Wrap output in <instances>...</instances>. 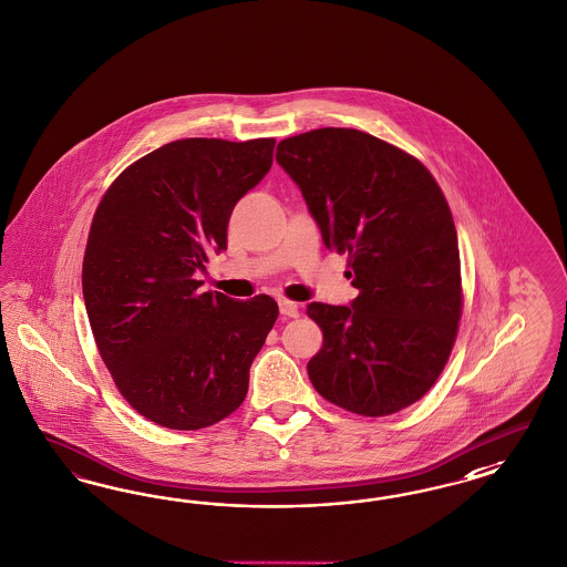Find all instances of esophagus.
I'll return each mask as SVG.
<instances>
[{
	"mask_svg": "<svg viewBox=\"0 0 567 567\" xmlns=\"http://www.w3.org/2000/svg\"><path fill=\"white\" fill-rule=\"evenodd\" d=\"M279 312L284 317H298V305L292 302V300H288V298H281L279 300Z\"/></svg>",
	"mask_w": 567,
	"mask_h": 567,
	"instance_id": "obj_1",
	"label": "esophagus"
}]
</instances>
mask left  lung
I'll list each match as a JSON object with an SVG mask.
<instances>
[{
	"instance_id": "left-lung-1",
	"label": "left lung",
	"mask_w": 567,
	"mask_h": 567,
	"mask_svg": "<svg viewBox=\"0 0 567 567\" xmlns=\"http://www.w3.org/2000/svg\"><path fill=\"white\" fill-rule=\"evenodd\" d=\"M275 161L300 187L329 250L348 255L359 296L311 302L323 331L315 390L350 413L382 417L420 401L457 338L461 262L451 208L417 158L357 128L279 142Z\"/></svg>"
}]
</instances>
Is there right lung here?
Returning <instances> with one entry per match:
<instances>
[{"label":"right lung","mask_w":567,"mask_h":567,"mask_svg":"<svg viewBox=\"0 0 567 567\" xmlns=\"http://www.w3.org/2000/svg\"><path fill=\"white\" fill-rule=\"evenodd\" d=\"M274 147V137L171 142L127 166L93 215L83 298L95 344L125 401L168 430L238 409L279 315L267 293L234 300L196 279L227 250L234 206L269 173Z\"/></svg>","instance_id":"add662e5"}]
</instances>
